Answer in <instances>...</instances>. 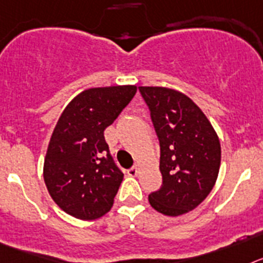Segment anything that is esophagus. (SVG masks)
Instances as JSON below:
<instances>
[{"label":"esophagus","mask_w":263,"mask_h":263,"mask_svg":"<svg viewBox=\"0 0 263 263\" xmlns=\"http://www.w3.org/2000/svg\"><path fill=\"white\" fill-rule=\"evenodd\" d=\"M138 173H139L138 166H132V168H129V170H128V175L129 176H138Z\"/></svg>","instance_id":"esophagus-1"}]
</instances>
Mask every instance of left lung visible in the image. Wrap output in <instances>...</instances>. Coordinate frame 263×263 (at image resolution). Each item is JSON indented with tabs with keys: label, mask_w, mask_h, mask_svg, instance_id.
Masks as SVG:
<instances>
[{
	"label": "left lung",
	"mask_w": 263,
	"mask_h": 263,
	"mask_svg": "<svg viewBox=\"0 0 263 263\" xmlns=\"http://www.w3.org/2000/svg\"><path fill=\"white\" fill-rule=\"evenodd\" d=\"M160 141L163 185L148 196L159 213L177 217L193 211L216 184L221 164L220 139L200 107L180 91L139 87Z\"/></svg>",
	"instance_id": "left-lung-1"
}]
</instances>
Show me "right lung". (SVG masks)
<instances>
[{"mask_svg":"<svg viewBox=\"0 0 263 263\" xmlns=\"http://www.w3.org/2000/svg\"><path fill=\"white\" fill-rule=\"evenodd\" d=\"M136 86L88 88L63 109L43 163L50 196L63 212L97 220L112 208L123 173L109 155L104 129L135 97Z\"/></svg>","mask_w":263,"mask_h":263,"instance_id":"add662e5","label":"right lung"}]
</instances>
